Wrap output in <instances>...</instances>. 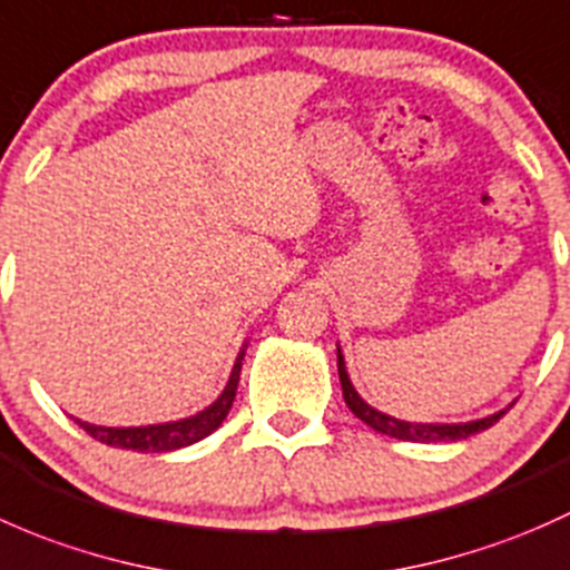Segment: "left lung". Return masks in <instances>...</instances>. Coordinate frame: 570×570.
Returning a JSON list of instances; mask_svg holds the SVG:
<instances>
[{
    "label": "left lung",
    "instance_id": "1",
    "mask_svg": "<svg viewBox=\"0 0 570 570\" xmlns=\"http://www.w3.org/2000/svg\"><path fill=\"white\" fill-rule=\"evenodd\" d=\"M337 373H340V386H343L345 406L360 416L365 425H371L373 431L384 433V436H392V439H403V442H459V439H466L472 436V433H480L485 431V428H491L510 406H513V403H510L508 409H500V412L480 416V420H469V422H409V420H397V416L379 412V409L371 406V403L356 392V386L351 384V375H348V367H345V356H343V348H340V343H337Z\"/></svg>",
    "mask_w": 570,
    "mask_h": 570
}]
</instances>
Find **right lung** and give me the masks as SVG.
I'll use <instances>...</instances> for the list:
<instances>
[{
	"instance_id": "1",
	"label": "right lung",
	"mask_w": 570,
	"mask_h": 570,
	"mask_svg": "<svg viewBox=\"0 0 570 570\" xmlns=\"http://www.w3.org/2000/svg\"><path fill=\"white\" fill-rule=\"evenodd\" d=\"M246 345H249V340H244L242 351H238L236 365H233L225 390H222L219 397H216L210 406H205L203 412L191 416H180V420L154 422V425L111 428V425H92V422H85V420H76V425L85 428L92 439L109 444V448L137 450V453H169V450L189 448V444L199 442V439L210 436V433L225 422V416L230 414L233 401H236L238 379H242V362L246 354Z\"/></svg>"
}]
</instances>
